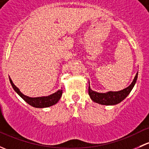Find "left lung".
<instances>
[{
	"label": "left lung",
	"mask_w": 149,
	"mask_h": 149,
	"mask_svg": "<svg viewBox=\"0 0 149 149\" xmlns=\"http://www.w3.org/2000/svg\"><path fill=\"white\" fill-rule=\"evenodd\" d=\"M138 78V73H136L131 84L127 88L119 91H108L107 93H98L91 89L88 82V95L94 102L102 105H114L121 102L127 97L133 89Z\"/></svg>",
	"instance_id": "1"
}]
</instances>
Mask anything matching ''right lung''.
Listing matches in <instances>:
<instances>
[{
  "label": "right lung",
  "mask_w": 149,
  "mask_h": 149,
  "mask_svg": "<svg viewBox=\"0 0 149 149\" xmlns=\"http://www.w3.org/2000/svg\"><path fill=\"white\" fill-rule=\"evenodd\" d=\"M9 80L11 84L12 87L14 89V91L26 102L29 104L31 106L37 108H44V107H48L52 105L55 104L61 99V96L63 94V90L60 89L58 91H56L54 94H51V95L47 96V97H29L27 96L24 95L22 94L20 91V90L11 81L10 78H9Z\"/></svg>",
  "instance_id": "right-lung-1"
}]
</instances>
